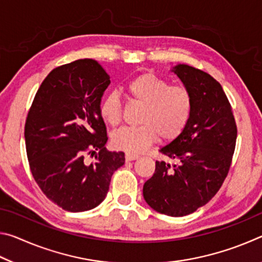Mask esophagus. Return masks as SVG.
<instances>
[{
  "label": "esophagus",
  "instance_id": "1",
  "mask_svg": "<svg viewBox=\"0 0 262 262\" xmlns=\"http://www.w3.org/2000/svg\"><path fill=\"white\" fill-rule=\"evenodd\" d=\"M140 158L139 155H135V154H130V152H127L126 154V161L127 162H130V161H135V159Z\"/></svg>",
  "mask_w": 262,
  "mask_h": 262
}]
</instances>
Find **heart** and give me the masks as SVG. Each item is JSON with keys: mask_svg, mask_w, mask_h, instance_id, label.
I'll list each match as a JSON object with an SVG mask.
<instances>
[{"mask_svg": "<svg viewBox=\"0 0 262 262\" xmlns=\"http://www.w3.org/2000/svg\"><path fill=\"white\" fill-rule=\"evenodd\" d=\"M132 101L144 105L139 127L121 128L112 135L115 149L139 154L155 141H172L183 133L193 113V96L188 88L171 84L165 78L145 73L125 84ZM99 113L107 125L115 127L122 120V101L115 92L106 95L99 104Z\"/></svg>", "mask_w": 262, "mask_h": 262, "instance_id": "b5f03b06", "label": "heart"}]
</instances>
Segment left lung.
I'll return each mask as SVG.
<instances>
[{
  "mask_svg": "<svg viewBox=\"0 0 262 262\" xmlns=\"http://www.w3.org/2000/svg\"><path fill=\"white\" fill-rule=\"evenodd\" d=\"M193 96V113L186 129L159 152L178 162H156L145 181L143 196L161 214H192L209 202L229 173L236 148L237 126L231 104L209 74L187 64L174 68Z\"/></svg>",
  "mask_w": 262,
  "mask_h": 262,
  "instance_id": "8db88e82",
  "label": "left lung"
}]
</instances>
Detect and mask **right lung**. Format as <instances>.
<instances>
[{"label":"right lung","mask_w":262,"mask_h":262,"mask_svg":"<svg viewBox=\"0 0 262 262\" xmlns=\"http://www.w3.org/2000/svg\"><path fill=\"white\" fill-rule=\"evenodd\" d=\"M111 83L103 66L81 59L60 66L43 79L26 117L30 170L42 193L62 209H94L108 192L125 154L106 150L99 104ZM99 154L89 163L88 156Z\"/></svg>","instance_id":"obj_1"}]
</instances>
